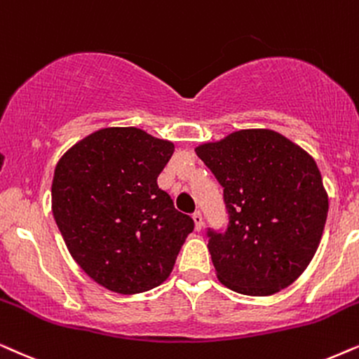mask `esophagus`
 <instances>
[{
	"instance_id": "esophagus-1",
	"label": "esophagus",
	"mask_w": 359,
	"mask_h": 359,
	"mask_svg": "<svg viewBox=\"0 0 359 359\" xmlns=\"http://www.w3.org/2000/svg\"><path fill=\"white\" fill-rule=\"evenodd\" d=\"M192 218H194V223H195V229H197V231H200V229L203 228V217H202V213L195 212L192 215Z\"/></svg>"
}]
</instances>
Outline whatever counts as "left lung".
<instances>
[{
  "label": "left lung",
  "mask_w": 359,
  "mask_h": 359,
  "mask_svg": "<svg viewBox=\"0 0 359 359\" xmlns=\"http://www.w3.org/2000/svg\"><path fill=\"white\" fill-rule=\"evenodd\" d=\"M195 152L223 185L229 215L224 235L208 233L219 283L264 297L297 280L318 250L328 213L313 157L266 128L233 131Z\"/></svg>",
  "instance_id": "obj_1"
}]
</instances>
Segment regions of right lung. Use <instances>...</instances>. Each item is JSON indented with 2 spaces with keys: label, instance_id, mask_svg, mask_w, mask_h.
I'll return each instance as SVG.
<instances>
[{
  "label": "right lung",
  "instance_id": "right-lung-1",
  "mask_svg": "<svg viewBox=\"0 0 359 359\" xmlns=\"http://www.w3.org/2000/svg\"><path fill=\"white\" fill-rule=\"evenodd\" d=\"M174 142L140 128H102L64 152L52 180V213L76 264L123 295L161 285L194 231L157 185Z\"/></svg>",
  "mask_w": 359,
  "mask_h": 359
}]
</instances>
